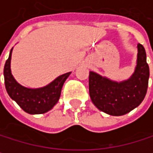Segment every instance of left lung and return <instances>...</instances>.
Wrapping results in <instances>:
<instances>
[{
	"instance_id": "8db88e82",
	"label": "left lung",
	"mask_w": 153,
	"mask_h": 153,
	"mask_svg": "<svg viewBox=\"0 0 153 153\" xmlns=\"http://www.w3.org/2000/svg\"><path fill=\"white\" fill-rule=\"evenodd\" d=\"M137 50L135 73L127 80L116 82L89 72V96L100 111L112 116H120L143 102L147 92L150 72L144 48L138 43Z\"/></svg>"
}]
</instances>
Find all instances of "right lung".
I'll return each instance as SVG.
<instances>
[{
	"mask_svg": "<svg viewBox=\"0 0 153 153\" xmlns=\"http://www.w3.org/2000/svg\"><path fill=\"white\" fill-rule=\"evenodd\" d=\"M11 53L12 48L3 70L5 88L9 96L27 113L42 114L48 111L57 103L61 95L62 87L71 73L60 75L45 87L28 88L17 83L11 74Z\"/></svg>",
	"mask_w": 153,
	"mask_h": 153,
	"instance_id": "obj_1",
	"label": "right lung"
}]
</instances>
